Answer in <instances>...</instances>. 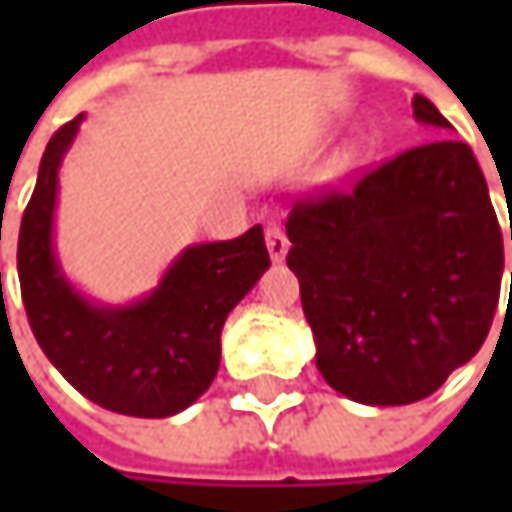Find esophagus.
I'll return each mask as SVG.
<instances>
[{
  "label": "esophagus",
  "instance_id": "obj_1",
  "mask_svg": "<svg viewBox=\"0 0 512 512\" xmlns=\"http://www.w3.org/2000/svg\"><path fill=\"white\" fill-rule=\"evenodd\" d=\"M266 249H269V257H272L275 263H281V260L287 257L290 243H287L284 228H278V225H269V228H266Z\"/></svg>",
  "mask_w": 512,
  "mask_h": 512
}]
</instances>
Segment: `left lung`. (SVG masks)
<instances>
[{
    "label": "left lung",
    "mask_w": 512,
    "mask_h": 512,
    "mask_svg": "<svg viewBox=\"0 0 512 512\" xmlns=\"http://www.w3.org/2000/svg\"><path fill=\"white\" fill-rule=\"evenodd\" d=\"M412 112L451 130L421 94ZM287 237L317 370L344 397L367 406L424 400L483 347L504 240L465 142L442 136L373 168L350 192L299 201Z\"/></svg>",
    "instance_id": "obj_1"
}]
</instances>
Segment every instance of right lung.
<instances>
[{
	"instance_id": "obj_1",
	"label": "right lung",
	"mask_w": 512,
	"mask_h": 512,
	"mask_svg": "<svg viewBox=\"0 0 512 512\" xmlns=\"http://www.w3.org/2000/svg\"><path fill=\"white\" fill-rule=\"evenodd\" d=\"M82 118L76 115L50 139L23 213L17 272L29 326L58 373L91 403L133 418H168L192 406L216 379L222 326L269 269L263 228L183 249L154 290L130 305L82 296L52 243L58 168Z\"/></svg>"
}]
</instances>
